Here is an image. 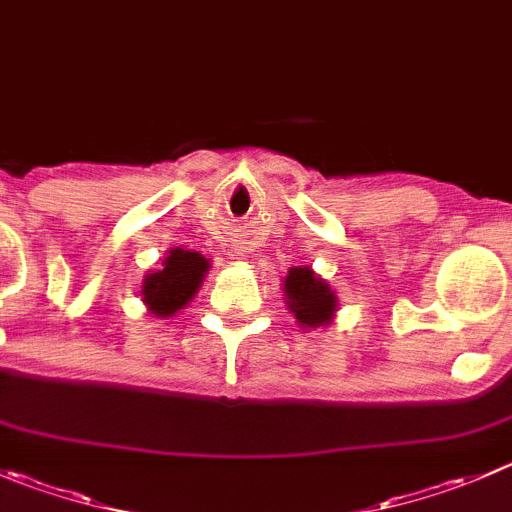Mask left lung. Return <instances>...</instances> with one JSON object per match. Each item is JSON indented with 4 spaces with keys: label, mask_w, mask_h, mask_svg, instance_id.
Segmentation results:
<instances>
[{
    "label": "left lung",
    "mask_w": 512,
    "mask_h": 512,
    "mask_svg": "<svg viewBox=\"0 0 512 512\" xmlns=\"http://www.w3.org/2000/svg\"><path fill=\"white\" fill-rule=\"evenodd\" d=\"M287 310L295 315L302 330H315L335 322L337 295L330 290L327 280H322L312 267H290L287 277L282 280Z\"/></svg>",
    "instance_id": "obj_1"
}]
</instances>
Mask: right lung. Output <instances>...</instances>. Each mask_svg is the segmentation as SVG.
Wrapping results in <instances>:
<instances>
[{"instance_id":"right-lung-1","label":"right lung","mask_w":512,"mask_h":512,"mask_svg":"<svg viewBox=\"0 0 512 512\" xmlns=\"http://www.w3.org/2000/svg\"><path fill=\"white\" fill-rule=\"evenodd\" d=\"M210 260L195 250L170 247L162 257L160 270H150L142 280V302L147 312L160 320L185 310L205 282Z\"/></svg>"}]
</instances>
